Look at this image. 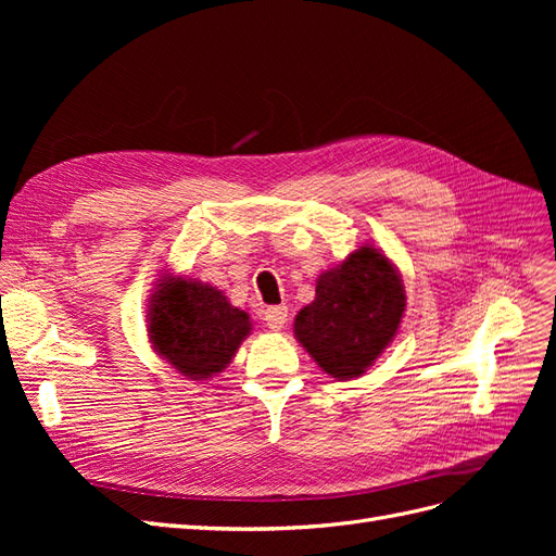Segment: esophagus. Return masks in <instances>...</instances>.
<instances>
[{
    "instance_id": "1",
    "label": "esophagus",
    "mask_w": 556,
    "mask_h": 556,
    "mask_svg": "<svg viewBox=\"0 0 556 556\" xmlns=\"http://www.w3.org/2000/svg\"><path fill=\"white\" fill-rule=\"evenodd\" d=\"M264 323L268 329L280 331L285 325H288V306H271L264 311Z\"/></svg>"
}]
</instances>
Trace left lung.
Instances as JSON below:
<instances>
[{"instance_id": "1", "label": "left lung", "mask_w": 556, "mask_h": 556, "mask_svg": "<svg viewBox=\"0 0 556 556\" xmlns=\"http://www.w3.org/2000/svg\"><path fill=\"white\" fill-rule=\"evenodd\" d=\"M403 311L406 292L394 264L364 245L317 278L313 304L294 319V336L325 374L357 378L390 345Z\"/></svg>"}]
</instances>
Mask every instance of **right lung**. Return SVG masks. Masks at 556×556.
<instances>
[{"mask_svg": "<svg viewBox=\"0 0 556 556\" xmlns=\"http://www.w3.org/2000/svg\"><path fill=\"white\" fill-rule=\"evenodd\" d=\"M252 325L248 313L199 280H160L148 306V336L178 374L206 380L237 355Z\"/></svg>", "mask_w": 556, "mask_h": 556, "instance_id": "obj_1", "label": "right lung"}]
</instances>
